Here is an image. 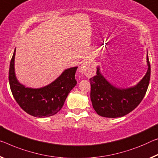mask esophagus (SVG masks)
<instances>
[{
    "mask_svg": "<svg viewBox=\"0 0 158 158\" xmlns=\"http://www.w3.org/2000/svg\"><path fill=\"white\" fill-rule=\"evenodd\" d=\"M80 71L87 77H91L95 75L96 69L93 64L86 61L82 64L80 67Z\"/></svg>",
    "mask_w": 158,
    "mask_h": 158,
    "instance_id": "esophagus-1",
    "label": "esophagus"
}]
</instances>
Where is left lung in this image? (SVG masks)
<instances>
[{"label":"left lung","mask_w":158,"mask_h":158,"mask_svg":"<svg viewBox=\"0 0 158 158\" xmlns=\"http://www.w3.org/2000/svg\"><path fill=\"white\" fill-rule=\"evenodd\" d=\"M148 71L136 85L127 89L118 88L110 84L97 69V76L91 77L90 99L98 114L107 118L121 117L128 114L143 99L150 78V64L147 53Z\"/></svg>","instance_id":"left-lung-1"}]
</instances>
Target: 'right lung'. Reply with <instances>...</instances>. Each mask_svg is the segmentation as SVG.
Listing matches in <instances>:
<instances>
[{
	"label": "right lung",
	"mask_w": 158,
	"mask_h": 158,
	"mask_svg": "<svg viewBox=\"0 0 158 158\" xmlns=\"http://www.w3.org/2000/svg\"><path fill=\"white\" fill-rule=\"evenodd\" d=\"M15 49L9 69V83L15 99L25 112L35 117H47L57 114L77 84L75 74L77 67L65 70L58 78L47 86L37 89L26 87L18 82L15 73Z\"/></svg>",
	"instance_id": "add662e5"
}]
</instances>
